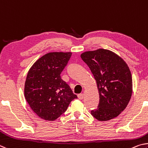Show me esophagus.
<instances>
[{
  "mask_svg": "<svg viewBox=\"0 0 148 148\" xmlns=\"http://www.w3.org/2000/svg\"><path fill=\"white\" fill-rule=\"evenodd\" d=\"M84 97V94H80L78 95V98L79 99H82Z\"/></svg>",
  "mask_w": 148,
  "mask_h": 148,
  "instance_id": "esophagus-1",
  "label": "esophagus"
}]
</instances>
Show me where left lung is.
<instances>
[{"label": "left lung", "mask_w": 148, "mask_h": 148, "mask_svg": "<svg viewBox=\"0 0 148 148\" xmlns=\"http://www.w3.org/2000/svg\"><path fill=\"white\" fill-rule=\"evenodd\" d=\"M97 82L99 103L91 114L99 121H107L120 114L127 106L133 90L130 70L122 58L113 52L100 49L82 53Z\"/></svg>", "instance_id": "left-lung-1"}]
</instances>
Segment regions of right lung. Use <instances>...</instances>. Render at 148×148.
Listing matches in <instances>:
<instances>
[{"label": "right lung", "mask_w": 148, "mask_h": 148, "mask_svg": "<svg viewBox=\"0 0 148 148\" xmlns=\"http://www.w3.org/2000/svg\"><path fill=\"white\" fill-rule=\"evenodd\" d=\"M71 53H50L41 57L31 67L25 85V96L39 117L54 121L67 109L77 96L61 79L60 74Z\"/></svg>", "instance_id": "obj_1"}]
</instances>
